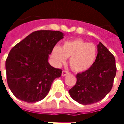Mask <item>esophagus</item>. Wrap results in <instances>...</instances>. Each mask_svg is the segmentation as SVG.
Instances as JSON below:
<instances>
[{
	"mask_svg": "<svg viewBox=\"0 0 124 124\" xmlns=\"http://www.w3.org/2000/svg\"><path fill=\"white\" fill-rule=\"evenodd\" d=\"M68 74H69V72L68 71H66V70H63L62 72V76H65L68 75Z\"/></svg>",
	"mask_w": 124,
	"mask_h": 124,
	"instance_id": "34e87169",
	"label": "esophagus"
}]
</instances>
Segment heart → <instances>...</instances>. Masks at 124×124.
I'll return each instance as SVG.
<instances>
[{"instance_id": "obj_1", "label": "heart", "mask_w": 124, "mask_h": 124, "mask_svg": "<svg viewBox=\"0 0 124 124\" xmlns=\"http://www.w3.org/2000/svg\"><path fill=\"white\" fill-rule=\"evenodd\" d=\"M97 47L82 39L68 40L62 46H55L52 49V58L58 64L64 63L70 58V66L76 72H86L92 67L97 56Z\"/></svg>"}]
</instances>
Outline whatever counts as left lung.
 I'll return each mask as SVG.
<instances>
[{
	"label": "left lung",
	"mask_w": 124,
	"mask_h": 124,
	"mask_svg": "<svg viewBox=\"0 0 124 124\" xmlns=\"http://www.w3.org/2000/svg\"><path fill=\"white\" fill-rule=\"evenodd\" d=\"M116 71L114 55L100 42L96 61L90 69L76 75L75 86L69 90L70 96L83 105L100 101L111 91Z\"/></svg>",
	"instance_id": "1"
}]
</instances>
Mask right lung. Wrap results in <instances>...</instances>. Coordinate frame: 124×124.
<instances>
[{"label":"right lung","instance_id":"1","mask_svg":"<svg viewBox=\"0 0 124 124\" xmlns=\"http://www.w3.org/2000/svg\"><path fill=\"white\" fill-rule=\"evenodd\" d=\"M63 38L60 31H37L11 49L5 66L7 83L15 97L34 103L47 96L53 81L62 72L49 64V54Z\"/></svg>","mask_w":124,"mask_h":124}]
</instances>
